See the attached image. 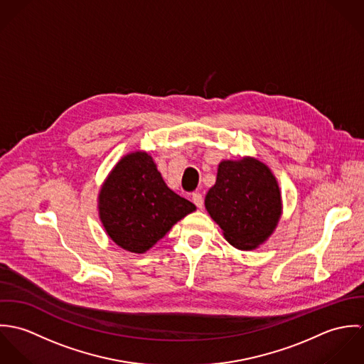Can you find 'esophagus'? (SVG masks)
Segmentation results:
<instances>
[{"label": "esophagus", "mask_w": 364, "mask_h": 364, "mask_svg": "<svg viewBox=\"0 0 364 364\" xmlns=\"http://www.w3.org/2000/svg\"><path fill=\"white\" fill-rule=\"evenodd\" d=\"M192 200H193V203H195L198 208H203V196H202V193H199V192L193 193V195H192Z\"/></svg>", "instance_id": "1"}]
</instances>
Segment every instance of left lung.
Instances as JSON below:
<instances>
[{
    "label": "left lung",
    "instance_id": "1",
    "mask_svg": "<svg viewBox=\"0 0 364 364\" xmlns=\"http://www.w3.org/2000/svg\"><path fill=\"white\" fill-rule=\"evenodd\" d=\"M205 206L235 248H258L274 231L282 215V195L267 165L255 158L221 161Z\"/></svg>",
    "mask_w": 364,
    "mask_h": 364
}]
</instances>
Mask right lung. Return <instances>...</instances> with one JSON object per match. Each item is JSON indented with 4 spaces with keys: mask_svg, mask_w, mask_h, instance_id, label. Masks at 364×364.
<instances>
[{
    "mask_svg": "<svg viewBox=\"0 0 364 364\" xmlns=\"http://www.w3.org/2000/svg\"><path fill=\"white\" fill-rule=\"evenodd\" d=\"M98 210L116 245L144 254L196 206L166 186L151 156L136 151L123 156L106 178Z\"/></svg>",
    "mask_w": 364,
    "mask_h": 364,
    "instance_id": "right-lung-1",
    "label": "right lung"
}]
</instances>
